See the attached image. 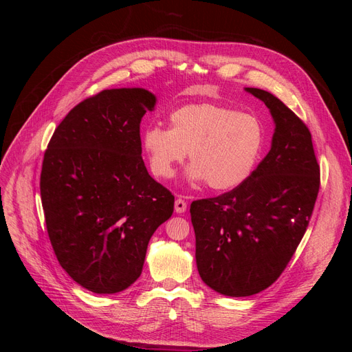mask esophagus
<instances>
[{
	"label": "esophagus",
	"mask_w": 352,
	"mask_h": 352,
	"mask_svg": "<svg viewBox=\"0 0 352 352\" xmlns=\"http://www.w3.org/2000/svg\"><path fill=\"white\" fill-rule=\"evenodd\" d=\"M175 210H176V212H185L186 211V201H184L182 198H177L175 201Z\"/></svg>",
	"instance_id": "obj_1"
}]
</instances>
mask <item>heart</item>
Instances as JSON below:
<instances>
[{
    "mask_svg": "<svg viewBox=\"0 0 352 352\" xmlns=\"http://www.w3.org/2000/svg\"><path fill=\"white\" fill-rule=\"evenodd\" d=\"M168 129L150 126L142 132V148L151 172L172 179L189 153L188 179L211 189L230 190L242 185L260 158L264 129L252 113L214 102L186 104L168 116Z\"/></svg>",
    "mask_w": 352,
    "mask_h": 352,
    "instance_id": "obj_1",
    "label": "heart"
}]
</instances>
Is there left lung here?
<instances>
[{"label":"left lung","mask_w":352,"mask_h":352,"mask_svg":"<svg viewBox=\"0 0 352 352\" xmlns=\"http://www.w3.org/2000/svg\"><path fill=\"white\" fill-rule=\"evenodd\" d=\"M245 91L272 113L270 151L242 185L190 204L198 273L228 296L258 294L278 280L304 236L320 188L305 123L273 94Z\"/></svg>","instance_id":"1"}]
</instances>
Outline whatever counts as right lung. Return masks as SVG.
Instances as JSON below:
<instances>
[{
  "label": "right lung",
  "instance_id": "right-lung-1",
  "mask_svg": "<svg viewBox=\"0 0 352 352\" xmlns=\"http://www.w3.org/2000/svg\"><path fill=\"white\" fill-rule=\"evenodd\" d=\"M155 95L105 89L57 126L41 172V199L56 257L95 294H116L142 273L153 233L173 214L175 197L148 175L140 124Z\"/></svg>",
  "mask_w": 352,
  "mask_h": 352
}]
</instances>
